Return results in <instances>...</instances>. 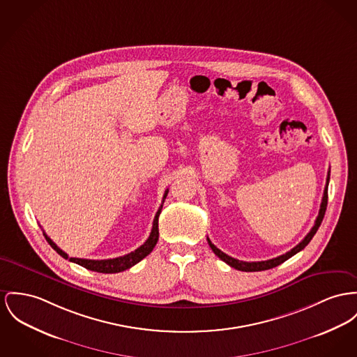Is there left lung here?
<instances>
[{"mask_svg": "<svg viewBox=\"0 0 357 357\" xmlns=\"http://www.w3.org/2000/svg\"><path fill=\"white\" fill-rule=\"evenodd\" d=\"M329 180H331V172H328V178H326V185H325V190H324V197H322V203H321V208H319V214L315 219V223L312 226V229L310 230L309 234L306 237L303 238L294 249H291L289 252H287L285 255H282L276 259H272V260H266V261H239L237 259H233L230 256H227L226 253H223L222 250H219L214 243L210 241V238H207L208 241V245L210 248L213 249L215 255L222 260V261L226 262L227 265H230L231 268H236L238 271H243V272H259V271H266V269H271V268H275L278 265H280L282 262L287 261L289 257H292L294 255H296L298 252H301L302 249H305L307 245H309L310 241L314 237V234L317 233V230L319 229L321 223H322V219L325 216L326 213V207H328V187H329Z\"/></svg>", "mask_w": 357, "mask_h": 357, "instance_id": "1", "label": "left lung"}]
</instances>
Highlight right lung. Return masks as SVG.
I'll return each mask as SVG.
<instances>
[{
	"instance_id": "obj_1",
	"label": "right lung",
	"mask_w": 357,
	"mask_h": 357,
	"mask_svg": "<svg viewBox=\"0 0 357 357\" xmlns=\"http://www.w3.org/2000/svg\"><path fill=\"white\" fill-rule=\"evenodd\" d=\"M167 190H165V195H164V199H162V203L165 202L167 199ZM161 210H162V204L161 207L158 208L157 214L154 216V220H153V229H151V233L149 238L146 239V242L143 243L142 246H139L138 249H135L134 252L126 255V256H121V257H116V259H109V260H88V259H75V257H69L68 253H65L62 249H59L52 241L51 238L47 237V234L43 231V236L47 239L48 243L51 245V248L59 255L62 256L63 259H69V261L75 262L89 271H95V272H100V273H118V272H123L131 266H134L135 264L143 260L147 255L151 253V250L154 249V246L157 245V241H158V216L161 214Z\"/></svg>"
}]
</instances>
